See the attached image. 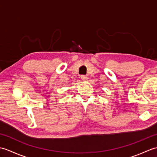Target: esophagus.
Returning <instances> with one entry per match:
<instances>
[{
  "label": "esophagus",
  "instance_id": "1",
  "mask_svg": "<svg viewBox=\"0 0 157 157\" xmlns=\"http://www.w3.org/2000/svg\"><path fill=\"white\" fill-rule=\"evenodd\" d=\"M81 78H82V80H83V81H86V80L87 79V77L86 75H82L81 76Z\"/></svg>",
  "mask_w": 157,
  "mask_h": 157
}]
</instances>
